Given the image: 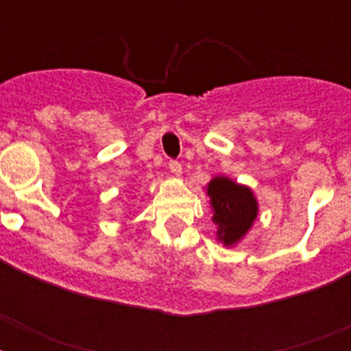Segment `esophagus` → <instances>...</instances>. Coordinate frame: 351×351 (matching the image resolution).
<instances>
[{
  "label": "esophagus",
  "instance_id": "34e87169",
  "mask_svg": "<svg viewBox=\"0 0 351 351\" xmlns=\"http://www.w3.org/2000/svg\"><path fill=\"white\" fill-rule=\"evenodd\" d=\"M169 171L175 176H180L182 175V164H180V162H178V160H169Z\"/></svg>",
  "mask_w": 351,
  "mask_h": 351
}]
</instances>
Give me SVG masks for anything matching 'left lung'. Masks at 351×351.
I'll list each match as a JSON object with an SVG mask.
<instances>
[{"label": "left lung", "mask_w": 351, "mask_h": 351, "mask_svg": "<svg viewBox=\"0 0 351 351\" xmlns=\"http://www.w3.org/2000/svg\"><path fill=\"white\" fill-rule=\"evenodd\" d=\"M208 195L213 208V222L219 226L217 239L224 245L237 244L253 226L258 206L250 187L240 186L226 176L209 182Z\"/></svg>", "instance_id": "left-lung-1"}]
</instances>
